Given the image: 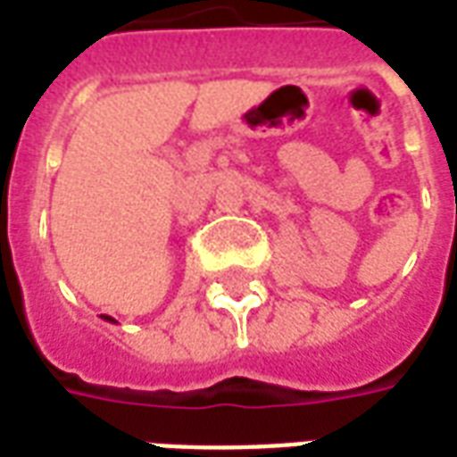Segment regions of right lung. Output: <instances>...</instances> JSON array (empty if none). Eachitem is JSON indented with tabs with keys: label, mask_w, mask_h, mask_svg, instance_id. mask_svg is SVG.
I'll list each match as a JSON object with an SVG mask.
<instances>
[{
	"label": "right lung",
	"mask_w": 457,
	"mask_h": 457,
	"mask_svg": "<svg viewBox=\"0 0 457 457\" xmlns=\"http://www.w3.org/2000/svg\"><path fill=\"white\" fill-rule=\"evenodd\" d=\"M103 318H104V320H110V323H117V320H114L112 316H103Z\"/></svg>",
	"instance_id": "right-lung-1"
}]
</instances>
